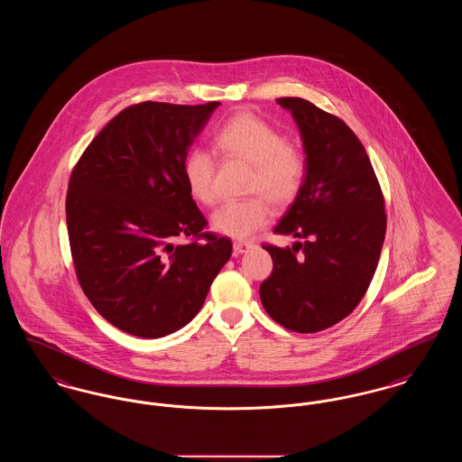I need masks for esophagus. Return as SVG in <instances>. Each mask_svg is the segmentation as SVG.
Listing matches in <instances>:
<instances>
[{
    "label": "esophagus",
    "instance_id": "obj_1",
    "mask_svg": "<svg viewBox=\"0 0 462 462\" xmlns=\"http://www.w3.org/2000/svg\"><path fill=\"white\" fill-rule=\"evenodd\" d=\"M253 247H254V244H253V242H234V253H236V254H244V253H247V251H249V249H253Z\"/></svg>",
    "mask_w": 462,
    "mask_h": 462
}]
</instances>
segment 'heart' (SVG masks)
Returning <instances> with one entry per match:
<instances>
[{
  "instance_id": "heart-1",
  "label": "heart",
  "mask_w": 462,
  "mask_h": 462,
  "mask_svg": "<svg viewBox=\"0 0 462 462\" xmlns=\"http://www.w3.org/2000/svg\"><path fill=\"white\" fill-rule=\"evenodd\" d=\"M215 145L225 157H239L253 164L247 190L262 194L225 202L213 213L211 226L223 236L247 239L272 217L267 197L277 206H286L300 194L307 176L305 155L287 145L286 136L275 126L249 112L225 121L215 134ZM215 170V157L202 147H192L183 159L189 192L200 204L211 206L218 199Z\"/></svg>"
}]
</instances>
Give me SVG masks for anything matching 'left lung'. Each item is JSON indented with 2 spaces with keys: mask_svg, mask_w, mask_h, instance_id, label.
Returning a JSON list of instances; mask_svg holds the SVG:
<instances>
[{
  "mask_svg": "<svg viewBox=\"0 0 462 462\" xmlns=\"http://www.w3.org/2000/svg\"><path fill=\"white\" fill-rule=\"evenodd\" d=\"M303 140L307 176L273 228L301 242L264 245L273 270L260 287L266 313L294 332L348 317L373 281L386 234L384 199L356 134L311 102L277 98Z\"/></svg>",
  "mask_w": 462,
  "mask_h": 462,
  "instance_id": "left-lung-1",
  "label": "left lung"
}]
</instances>
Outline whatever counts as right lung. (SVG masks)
Instances as JSON below:
<instances>
[{"label": "right lung", "mask_w": 462, "mask_h": 462, "mask_svg": "<svg viewBox=\"0 0 462 462\" xmlns=\"http://www.w3.org/2000/svg\"><path fill=\"white\" fill-rule=\"evenodd\" d=\"M220 102H142L119 112L76 164L66 200L78 281L116 326L155 339L187 326L232 254L202 232L183 159ZM178 236L193 241L175 245Z\"/></svg>", "instance_id": "obj_1"}]
</instances>
